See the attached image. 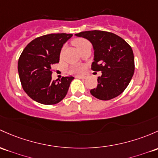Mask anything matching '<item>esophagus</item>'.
Returning <instances> with one entry per match:
<instances>
[{
    "label": "esophagus",
    "instance_id": "obj_1",
    "mask_svg": "<svg viewBox=\"0 0 158 158\" xmlns=\"http://www.w3.org/2000/svg\"><path fill=\"white\" fill-rule=\"evenodd\" d=\"M76 77H77L78 79H84L86 78L85 76H77Z\"/></svg>",
    "mask_w": 158,
    "mask_h": 158
}]
</instances>
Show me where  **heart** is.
<instances>
[{
	"label": "heart",
	"mask_w": 158,
	"mask_h": 158,
	"mask_svg": "<svg viewBox=\"0 0 158 158\" xmlns=\"http://www.w3.org/2000/svg\"><path fill=\"white\" fill-rule=\"evenodd\" d=\"M73 44H74L75 47L78 50H80L81 48L85 46L86 44H90L88 40L82 39V38H78V39H74L73 41ZM84 71V66L82 65H74L72 66L69 69V72L73 74H80Z\"/></svg>",
	"instance_id": "b5f03b06"
}]
</instances>
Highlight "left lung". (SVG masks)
Instances as JSON below:
<instances>
[{
	"label": "left lung",
	"instance_id": "1",
	"mask_svg": "<svg viewBox=\"0 0 158 158\" xmlns=\"http://www.w3.org/2000/svg\"><path fill=\"white\" fill-rule=\"evenodd\" d=\"M88 39L94 48L93 71H101L97 87L90 91L96 98L110 100L127 89L135 70L134 55L129 44L117 35L100 30L75 35Z\"/></svg>",
	"mask_w": 158,
	"mask_h": 158
}]
</instances>
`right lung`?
Here are the masks:
<instances>
[{"label": "right lung", "instance_id": "obj_1", "mask_svg": "<svg viewBox=\"0 0 158 158\" xmlns=\"http://www.w3.org/2000/svg\"><path fill=\"white\" fill-rule=\"evenodd\" d=\"M73 34L57 33L36 38L27 44L18 61V72L23 90L32 100L51 105L65 98L74 77L52 80L51 66L59 63L64 43Z\"/></svg>", "mask_w": 158, "mask_h": 158}]
</instances>
